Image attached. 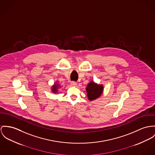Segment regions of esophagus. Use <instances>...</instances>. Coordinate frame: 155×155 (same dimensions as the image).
I'll use <instances>...</instances> for the list:
<instances>
[{
	"mask_svg": "<svg viewBox=\"0 0 155 155\" xmlns=\"http://www.w3.org/2000/svg\"><path fill=\"white\" fill-rule=\"evenodd\" d=\"M71 85L72 86H76L77 85V83L75 82H74V81H72V82L71 83Z\"/></svg>",
	"mask_w": 155,
	"mask_h": 155,
	"instance_id": "obj_1",
	"label": "esophagus"
}]
</instances>
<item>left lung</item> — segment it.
<instances>
[{"mask_svg": "<svg viewBox=\"0 0 155 155\" xmlns=\"http://www.w3.org/2000/svg\"><path fill=\"white\" fill-rule=\"evenodd\" d=\"M104 87L103 85L95 83L91 81L88 84L86 87L87 95L90 101H93L98 98L103 94Z\"/></svg>", "mask_w": 155, "mask_h": 155, "instance_id": "obj_1", "label": "left lung"}]
</instances>
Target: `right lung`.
I'll return each mask as SVG.
<instances>
[{"label": "right lung", "instance_id": "add662e5", "mask_svg": "<svg viewBox=\"0 0 155 155\" xmlns=\"http://www.w3.org/2000/svg\"><path fill=\"white\" fill-rule=\"evenodd\" d=\"M60 88V85L58 83H55L54 84L52 87V89H51V91L52 93H57L58 92V89Z\"/></svg>", "mask_w": 155, "mask_h": 155}]
</instances>
